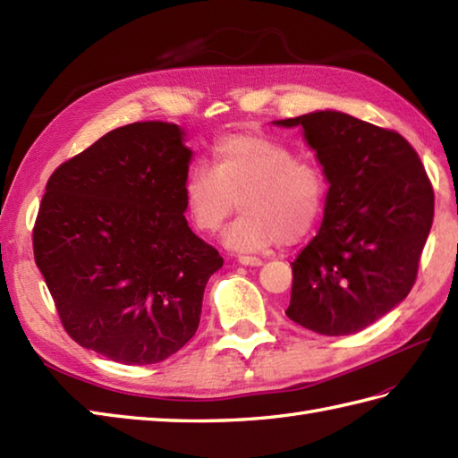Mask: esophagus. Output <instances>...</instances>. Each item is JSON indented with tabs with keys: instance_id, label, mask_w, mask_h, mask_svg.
I'll use <instances>...</instances> for the list:
<instances>
[{
	"instance_id": "obj_1",
	"label": "esophagus",
	"mask_w": 458,
	"mask_h": 458,
	"mask_svg": "<svg viewBox=\"0 0 458 458\" xmlns=\"http://www.w3.org/2000/svg\"><path fill=\"white\" fill-rule=\"evenodd\" d=\"M238 261L242 266H250V267H259L261 264H264L259 258H251V256H240Z\"/></svg>"
}]
</instances>
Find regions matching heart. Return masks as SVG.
<instances>
[{
    "label": "heart",
    "mask_w": 458,
    "mask_h": 458,
    "mask_svg": "<svg viewBox=\"0 0 458 458\" xmlns=\"http://www.w3.org/2000/svg\"><path fill=\"white\" fill-rule=\"evenodd\" d=\"M238 207L240 216L222 240L240 254L264 251L276 242H295L315 226L327 199L325 174L295 159L281 141L236 133L212 149L210 167L199 165L184 181V207L194 226L212 234Z\"/></svg>",
    "instance_id": "obj_1"
}]
</instances>
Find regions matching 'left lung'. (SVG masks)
Returning a JSON list of instances; mask_svg holds the SVG:
<instances>
[{
    "label": "left lung",
    "instance_id": "obj_1",
    "mask_svg": "<svg viewBox=\"0 0 458 458\" xmlns=\"http://www.w3.org/2000/svg\"><path fill=\"white\" fill-rule=\"evenodd\" d=\"M303 130L328 182L318 234L293 261L285 315L318 335H354L410 293L435 194L400 133L336 110L277 120Z\"/></svg>",
    "mask_w": 458,
    "mask_h": 458
}]
</instances>
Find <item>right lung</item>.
Segmentation results:
<instances>
[{
  "label": "right lung",
  "instance_id": "1",
  "mask_svg": "<svg viewBox=\"0 0 458 458\" xmlns=\"http://www.w3.org/2000/svg\"><path fill=\"white\" fill-rule=\"evenodd\" d=\"M182 128L135 122L63 163L33 230L64 330L120 364H157L194 336L224 259L189 228Z\"/></svg>",
  "mask_w": 458,
  "mask_h": 458
}]
</instances>
